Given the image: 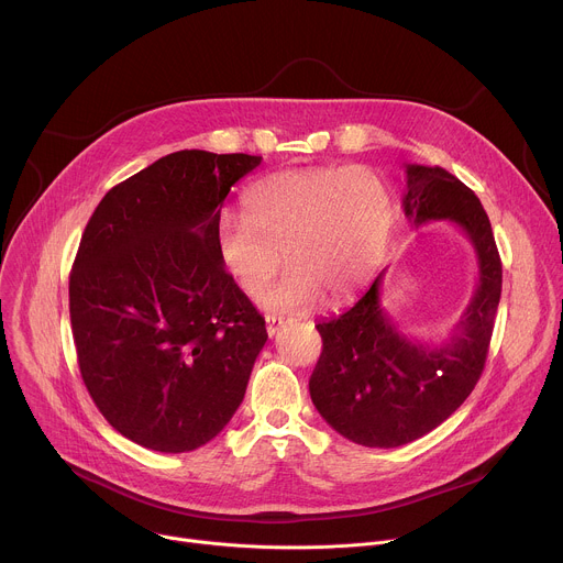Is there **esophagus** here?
Returning a JSON list of instances; mask_svg holds the SVG:
<instances>
[{
  "mask_svg": "<svg viewBox=\"0 0 563 563\" xmlns=\"http://www.w3.org/2000/svg\"><path fill=\"white\" fill-rule=\"evenodd\" d=\"M265 320H267V334L269 336H274V334H278V330L285 325V316H276V313H267L265 316Z\"/></svg>",
  "mask_w": 563,
  "mask_h": 563,
  "instance_id": "esophagus-1",
  "label": "esophagus"
}]
</instances>
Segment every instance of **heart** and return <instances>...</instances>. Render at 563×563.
<instances>
[{
  "label": "heart",
  "instance_id": "obj_1",
  "mask_svg": "<svg viewBox=\"0 0 563 563\" xmlns=\"http://www.w3.org/2000/svg\"><path fill=\"white\" fill-rule=\"evenodd\" d=\"M245 216L216 224L220 263L245 294L272 311H302L323 294L352 296L380 265L394 224L385 180L367 167H318L274 174L247 189ZM286 254L283 255L282 252Z\"/></svg>",
  "mask_w": 563,
  "mask_h": 563
}]
</instances>
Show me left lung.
I'll use <instances>...</instances> for the list:
<instances>
[{"label": "left lung", "mask_w": 563, "mask_h": 563, "mask_svg": "<svg viewBox=\"0 0 563 563\" xmlns=\"http://www.w3.org/2000/svg\"><path fill=\"white\" fill-rule=\"evenodd\" d=\"M406 218L421 227L450 220L467 235L478 283L456 325L439 345L398 332L380 305V280L345 313L318 323L323 352L309 378L318 415L365 448L406 445L441 426L484 372L501 298V258L488 213L441 167L408 165Z\"/></svg>", "instance_id": "obj_1"}]
</instances>
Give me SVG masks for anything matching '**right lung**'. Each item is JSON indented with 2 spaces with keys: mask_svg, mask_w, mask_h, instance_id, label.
<instances>
[{
  "mask_svg": "<svg viewBox=\"0 0 563 563\" xmlns=\"http://www.w3.org/2000/svg\"><path fill=\"white\" fill-rule=\"evenodd\" d=\"M261 155L185 148L115 185L70 269L82 380L102 417L157 452H191L243 404L265 318L224 272L216 224Z\"/></svg>",
  "mask_w": 563,
  "mask_h": 563,
  "instance_id": "1",
  "label": "right lung"
}]
</instances>
